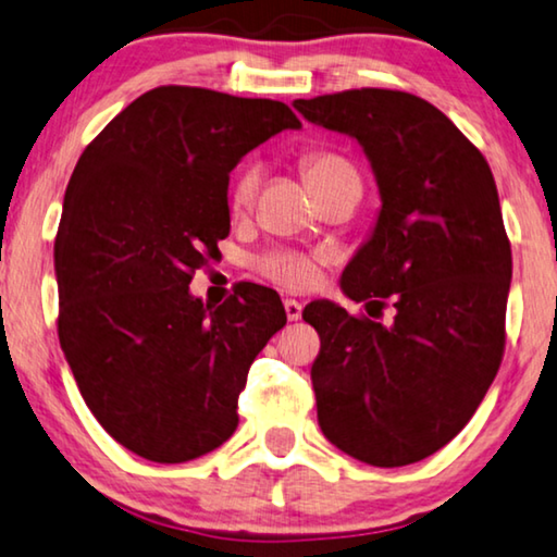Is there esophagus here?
<instances>
[{
	"instance_id": "obj_1",
	"label": "esophagus",
	"mask_w": 557,
	"mask_h": 557,
	"mask_svg": "<svg viewBox=\"0 0 557 557\" xmlns=\"http://www.w3.org/2000/svg\"><path fill=\"white\" fill-rule=\"evenodd\" d=\"M285 312H287V320H300L302 318V305L293 300V297H287L285 300Z\"/></svg>"
}]
</instances>
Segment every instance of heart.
I'll return each instance as SVG.
<instances>
[{"instance_id":"obj_1","label":"heart","mask_w":557,"mask_h":557,"mask_svg":"<svg viewBox=\"0 0 557 557\" xmlns=\"http://www.w3.org/2000/svg\"><path fill=\"white\" fill-rule=\"evenodd\" d=\"M305 180L318 185L320 180L330 177L337 172H355V168L345 157L335 152H312L302 160ZM257 187H260V164L247 160L243 168L237 170L230 185V207L232 212H243L255 202ZM325 264V255L322 252H297V250H272L257 260V270L264 277L277 282V285L287 289H310L318 282L320 268Z\"/></svg>"}]
</instances>
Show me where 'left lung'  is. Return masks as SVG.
Returning <instances> with one entry per match:
<instances>
[{
  "instance_id": "8db88e82",
  "label": "left lung",
  "mask_w": 557,
  "mask_h": 557,
  "mask_svg": "<svg viewBox=\"0 0 557 557\" xmlns=\"http://www.w3.org/2000/svg\"><path fill=\"white\" fill-rule=\"evenodd\" d=\"M305 120L358 139L375 172V230L345 295L393 325L310 302L322 433L375 468L418 462L468 425L505 352L512 252L491 164L443 112L400 89L295 99ZM376 312H371V307Z\"/></svg>"
}]
</instances>
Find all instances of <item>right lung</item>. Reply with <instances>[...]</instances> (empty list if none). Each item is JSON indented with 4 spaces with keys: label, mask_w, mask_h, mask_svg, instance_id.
<instances>
[{
    "label": "right lung",
    "mask_w": 557,
    "mask_h": 557,
    "mask_svg": "<svg viewBox=\"0 0 557 557\" xmlns=\"http://www.w3.org/2000/svg\"><path fill=\"white\" fill-rule=\"evenodd\" d=\"M300 120L275 99L154 87L85 147L54 239L57 332L107 433L152 462H187L235 433L257 352L287 314L245 282L218 307L189 295L230 235V172Z\"/></svg>",
    "instance_id": "obj_1"
}]
</instances>
